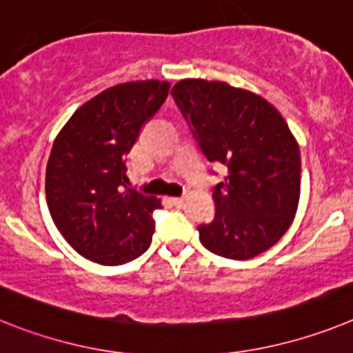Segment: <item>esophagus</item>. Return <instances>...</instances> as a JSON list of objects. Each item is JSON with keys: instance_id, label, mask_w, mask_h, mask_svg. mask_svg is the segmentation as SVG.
Returning a JSON list of instances; mask_svg holds the SVG:
<instances>
[{"instance_id": "34e87169", "label": "esophagus", "mask_w": 353, "mask_h": 353, "mask_svg": "<svg viewBox=\"0 0 353 353\" xmlns=\"http://www.w3.org/2000/svg\"><path fill=\"white\" fill-rule=\"evenodd\" d=\"M172 202L176 206H183V202H185V197H172Z\"/></svg>"}]
</instances>
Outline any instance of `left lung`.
Wrapping results in <instances>:
<instances>
[{"instance_id":"1","label":"left lung","mask_w":353,"mask_h":353,"mask_svg":"<svg viewBox=\"0 0 353 353\" xmlns=\"http://www.w3.org/2000/svg\"><path fill=\"white\" fill-rule=\"evenodd\" d=\"M172 97L210 161L228 167L213 190L214 219L199 225L216 256L250 259L274 247L295 219L300 151L274 104L223 81L181 79Z\"/></svg>"}]
</instances>
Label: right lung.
<instances>
[{
	"mask_svg": "<svg viewBox=\"0 0 353 353\" xmlns=\"http://www.w3.org/2000/svg\"><path fill=\"white\" fill-rule=\"evenodd\" d=\"M168 81L110 87L79 106L54 139L46 167V199L67 243L90 261L115 266L152 241L159 199L130 190L125 161L140 130L168 96Z\"/></svg>",
	"mask_w": 353,
	"mask_h": 353,
	"instance_id": "obj_1",
	"label": "right lung"
}]
</instances>
